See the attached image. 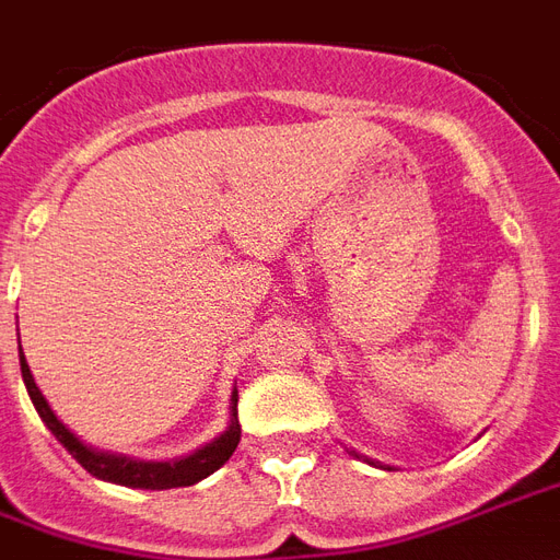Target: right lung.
<instances>
[{"instance_id":"1","label":"right lung","mask_w":560,"mask_h":560,"mask_svg":"<svg viewBox=\"0 0 560 560\" xmlns=\"http://www.w3.org/2000/svg\"><path fill=\"white\" fill-rule=\"evenodd\" d=\"M20 372H23V384L28 389V398L32 405L40 413V419L46 422V428L56 434V440L65 445L67 452L85 466L88 472L103 478V481H115V485L124 487H141V490H167V487H191L197 481H203L206 475H212L215 469L233 457L235 445L242 440V424H238V393H233V419H230V428L224 434L218 436L215 443H209L206 448L195 452L185 460H174V464H144V460H129V457L117 455H103V452H94L88 448L79 436H73L67 431L65 424L58 422V416L49 410L46 398L37 389L35 377L28 372V363H25L23 348H20Z\"/></svg>"}]
</instances>
